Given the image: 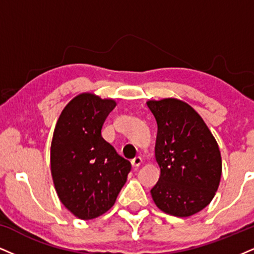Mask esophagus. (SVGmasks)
Wrapping results in <instances>:
<instances>
[{"instance_id":"esophagus-1","label":"esophagus","mask_w":254,"mask_h":254,"mask_svg":"<svg viewBox=\"0 0 254 254\" xmlns=\"http://www.w3.org/2000/svg\"><path fill=\"white\" fill-rule=\"evenodd\" d=\"M130 162H132V166H133V167L137 168V167H139L140 165H141V162H142V159L140 158V156H136V158H134L133 160L130 161Z\"/></svg>"}]
</instances>
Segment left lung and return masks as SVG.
Returning a JSON list of instances; mask_svg holds the SVG:
<instances>
[{"label": "left lung", "mask_w": 254, "mask_h": 254, "mask_svg": "<svg viewBox=\"0 0 254 254\" xmlns=\"http://www.w3.org/2000/svg\"><path fill=\"white\" fill-rule=\"evenodd\" d=\"M158 124L155 159L160 178L151 190L155 205L174 217H190L213 199L221 178L219 146L201 117L178 99L149 100Z\"/></svg>", "instance_id": "1"}]
</instances>
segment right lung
Returning a JSON list of instances; mask_svg holds the SVG:
<instances>
[{
	"label": "right lung",
	"mask_w": 254,
	"mask_h": 254,
	"mask_svg": "<svg viewBox=\"0 0 254 254\" xmlns=\"http://www.w3.org/2000/svg\"><path fill=\"white\" fill-rule=\"evenodd\" d=\"M112 99L75 96L59 118L51 146V171L59 199L75 217L89 220L108 211L132 165L101 135Z\"/></svg>",
	"instance_id": "1"
}]
</instances>
